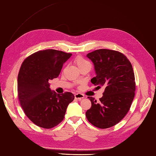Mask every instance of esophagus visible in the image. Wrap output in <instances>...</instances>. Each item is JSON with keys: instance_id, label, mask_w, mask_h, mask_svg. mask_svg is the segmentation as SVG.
Listing matches in <instances>:
<instances>
[{"instance_id": "1", "label": "esophagus", "mask_w": 156, "mask_h": 156, "mask_svg": "<svg viewBox=\"0 0 156 156\" xmlns=\"http://www.w3.org/2000/svg\"><path fill=\"white\" fill-rule=\"evenodd\" d=\"M84 97H85V96L81 93H77L75 94V98L79 100H81L83 98H84Z\"/></svg>"}]
</instances>
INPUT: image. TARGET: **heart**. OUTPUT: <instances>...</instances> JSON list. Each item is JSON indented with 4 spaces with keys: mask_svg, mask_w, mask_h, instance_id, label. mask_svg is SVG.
I'll return each instance as SVG.
<instances>
[{
    "mask_svg": "<svg viewBox=\"0 0 156 156\" xmlns=\"http://www.w3.org/2000/svg\"><path fill=\"white\" fill-rule=\"evenodd\" d=\"M74 61L80 69L83 68H85V67L90 66V62L88 60H87L85 58H84L81 56H77L76 58H75Z\"/></svg>",
    "mask_w": 156,
    "mask_h": 156,
    "instance_id": "heart-1",
    "label": "heart"
}]
</instances>
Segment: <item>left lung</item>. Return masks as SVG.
Masks as SVG:
<instances>
[{
    "instance_id": "1",
    "label": "left lung",
    "mask_w": 156,
    "mask_h": 156,
    "mask_svg": "<svg viewBox=\"0 0 156 156\" xmlns=\"http://www.w3.org/2000/svg\"><path fill=\"white\" fill-rule=\"evenodd\" d=\"M87 56L96 74L91 83L98 88L104 86L105 90L98 102L88 96L92 106L86 117L96 127L109 128L123 119L131 106L136 89L133 66L123 54L113 50H96Z\"/></svg>"
}]
</instances>
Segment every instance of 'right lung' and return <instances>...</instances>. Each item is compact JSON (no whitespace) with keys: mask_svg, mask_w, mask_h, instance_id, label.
I'll return each instance as SVG.
<instances>
[{"mask_svg":"<svg viewBox=\"0 0 156 156\" xmlns=\"http://www.w3.org/2000/svg\"><path fill=\"white\" fill-rule=\"evenodd\" d=\"M72 55L48 49L32 54L23 62L18 76V96L25 114L40 127L52 129L64 118L74 100L69 92L57 94L49 88L50 80L58 77L64 63Z\"/></svg>","mask_w":156,"mask_h":156,"instance_id":"add662e5","label":"right lung"}]
</instances>
